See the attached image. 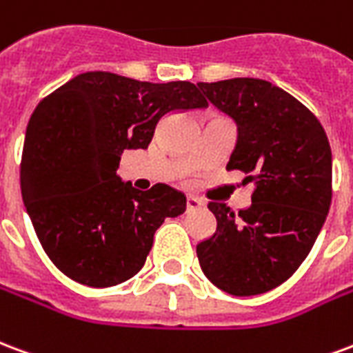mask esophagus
<instances>
[{"label": "esophagus", "instance_id": "esophagus-1", "mask_svg": "<svg viewBox=\"0 0 353 353\" xmlns=\"http://www.w3.org/2000/svg\"><path fill=\"white\" fill-rule=\"evenodd\" d=\"M203 207V201L201 199H197L194 195H188L186 197V208L188 210H195V208Z\"/></svg>", "mask_w": 353, "mask_h": 353}]
</instances>
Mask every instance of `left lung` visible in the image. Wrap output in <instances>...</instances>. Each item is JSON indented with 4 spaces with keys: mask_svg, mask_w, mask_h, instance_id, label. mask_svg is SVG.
Here are the masks:
<instances>
[{
    "mask_svg": "<svg viewBox=\"0 0 353 353\" xmlns=\"http://www.w3.org/2000/svg\"><path fill=\"white\" fill-rule=\"evenodd\" d=\"M236 123L228 169L256 180L239 214L208 203L214 235L197 244L203 272L222 292L248 297L274 290L312 250L331 205V146L312 112L272 82L230 79L197 84Z\"/></svg>",
    "mask_w": 353,
    "mask_h": 353,
    "instance_id": "1",
    "label": "left lung"
}]
</instances>
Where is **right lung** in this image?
<instances>
[{
    "mask_svg": "<svg viewBox=\"0 0 353 353\" xmlns=\"http://www.w3.org/2000/svg\"><path fill=\"white\" fill-rule=\"evenodd\" d=\"M207 105L192 82L154 84L107 71L77 74L37 105L20 163L22 201L63 274L109 288L143 269L154 233L186 210V195L167 184L141 192L123 182L120 156L148 148L167 114Z\"/></svg>",
    "mask_w": 353,
    "mask_h": 353,
    "instance_id": "obj_1",
    "label": "right lung"
}]
</instances>
